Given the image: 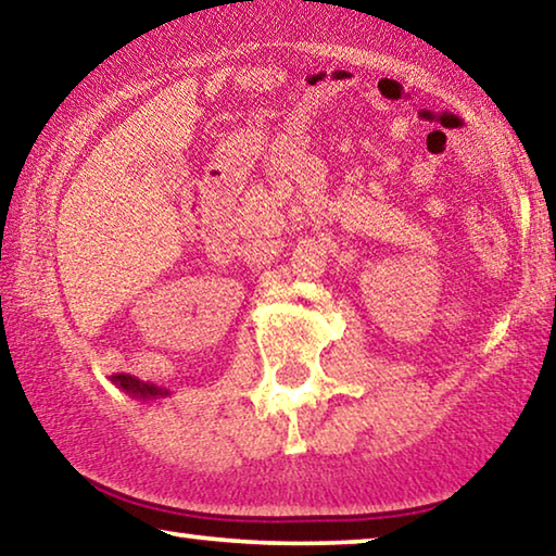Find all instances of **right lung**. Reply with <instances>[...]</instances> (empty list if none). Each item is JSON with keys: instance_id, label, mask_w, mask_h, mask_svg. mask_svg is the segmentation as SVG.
<instances>
[{"instance_id": "1", "label": "right lung", "mask_w": 556, "mask_h": 556, "mask_svg": "<svg viewBox=\"0 0 556 556\" xmlns=\"http://www.w3.org/2000/svg\"><path fill=\"white\" fill-rule=\"evenodd\" d=\"M112 382L117 384L119 390H125L127 394L137 400H159V397H166V390H159L154 384H147V382H139L137 378H129V375H115Z\"/></svg>"}]
</instances>
